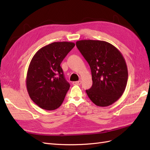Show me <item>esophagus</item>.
Instances as JSON below:
<instances>
[{"label": "esophagus", "instance_id": "esophagus-1", "mask_svg": "<svg viewBox=\"0 0 150 150\" xmlns=\"http://www.w3.org/2000/svg\"><path fill=\"white\" fill-rule=\"evenodd\" d=\"M73 85H81V81H74V82H73Z\"/></svg>", "mask_w": 150, "mask_h": 150}]
</instances>
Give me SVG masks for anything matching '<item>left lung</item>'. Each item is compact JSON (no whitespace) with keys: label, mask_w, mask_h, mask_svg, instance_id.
I'll return each instance as SVG.
<instances>
[{"label":"left lung","mask_w":150,"mask_h":150,"mask_svg":"<svg viewBox=\"0 0 150 150\" xmlns=\"http://www.w3.org/2000/svg\"><path fill=\"white\" fill-rule=\"evenodd\" d=\"M78 50L90 65L93 84L86 90L90 99L98 106H110L125 90L128 73L122 53L106 41L81 40Z\"/></svg>","instance_id":"obj_1"}]
</instances>
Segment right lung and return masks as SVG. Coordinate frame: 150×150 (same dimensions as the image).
<instances>
[{
    "label": "right lung",
    "mask_w": 150,
    "mask_h": 150,
    "mask_svg": "<svg viewBox=\"0 0 150 150\" xmlns=\"http://www.w3.org/2000/svg\"><path fill=\"white\" fill-rule=\"evenodd\" d=\"M75 45L71 42H53L38 50L31 60L27 90L31 99L44 110H56L63 103L70 85L60 64Z\"/></svg>",
    "instance_id": "right-lung-1"
}]
</instances>
